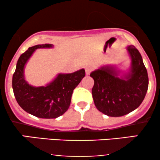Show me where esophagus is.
<instances>
[{
    "instance_id": "1",
    "label": "esophagus",
    "mask_w": 160,
    "mask_h": 160,
    "mask_svg": "<svg viewBox=\"0 0 160 160\" xmlns=\"http://www.w3.org/2000/svg\"><path fill=\"white\" fill-rule=\"evenodd\" d=\"M85 71H86V74L89 75V74H90L91 71H92V68L91 66H87V67H86Z\"/></svg>"
}]
</instances>
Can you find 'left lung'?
Instances as JSON below:
<instances>
[{"mask_svg": "<svg viewBox=\"0 0 160 160\" xmlns=\"http://www.w3.org/2000/svg\"><path fill=\"white\" fill-rule=\"evenodd\" d=\"M131 68L128 74L119 78L113 66H103L90 74L94 80L92 94L95 107L109 117H122L138 108L148 89V71L140 52L128 46Z\"/></svg>", "mask_w": 160, "mask_h": 160, "instance_id": "left-lung-1", "label": "left lung"}]
</instances>
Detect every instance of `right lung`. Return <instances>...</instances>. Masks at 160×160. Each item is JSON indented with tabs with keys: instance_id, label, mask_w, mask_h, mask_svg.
<instances>
[{
	"instance_id": "obj_1",
	"label": "right lung",
	"mask_w": 160,
	"mask_h": 160,
	"mask_svg": "<svg viewBox=\"0 0 160 160\" xmlns=\"http://www.w3.org/2000/svg\"><path fill=\"white\" fill-rule=\"evenodd\" d=\"M52 44H38L29 47L16 64L12 86L18 104L25 111L39 118H57L65 113L71 104L75 88L85 77V70L71 74H59L46 86L34 87L24 78V68L33 52L39 48H51Z\"/></svg>"
}]
</instances>
